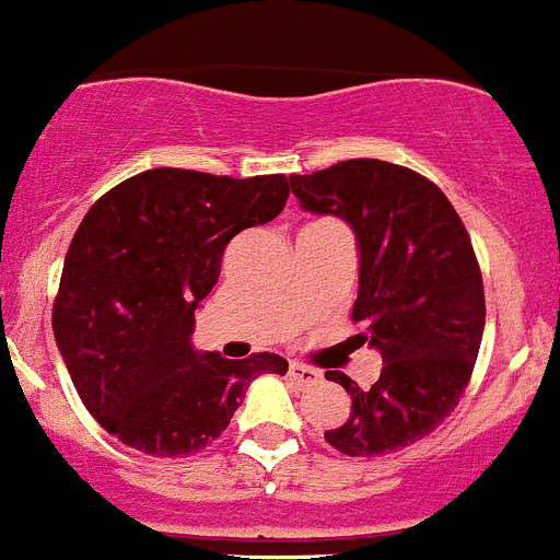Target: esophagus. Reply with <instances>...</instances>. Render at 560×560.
I'll use <instances>...</instances> for the list:
<instances>
[{"instance_id": "esophagus-1", "label": "esophagus", "mask_w": 560, "mask_h": 560, "mask_svg": "<svg viewBox=\"0 0 560 560\" xmlns=\"http://www.w3.org/2000/svg\"><path fill=\"white\" fill-rule=\"evenodd\" d=\"M289 375H291V381H296V384H316V381L323 378V375H319V370L308 368V364H300V361H291Z\"/></svg>"}]
</instances>
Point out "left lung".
<instances>
[{
	"instance_id": "obj_1",
	"label": "left lung",
	"mask_w": 560,
	"mask_h": 560,
	"mask_svg": "<svg viewBox=\"0 0 560 560\" xmlns=\"http://www.w3.org/2000/svg\"><path fill=\"white\" fill-rule=\"evenodd\" d=\"M289 179L303 210L353 230L355 341L384 359L370 389L325 373L350 395V418L325 440L348 457L412 446L457 407L479 353L485 291L471 237L434 182L393 162L348 160Z\"/></svg>"
}]
</instances>
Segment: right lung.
<instances>
[{
    "instance_id": "add662e5",
    "label": "right lung",
    "mask_w": 560,
    "mask_h": 560,
    "mask_svg": "<svg viewBox=\"0 0 560 560\" xmlns=\"http://www.w3.org/2000/svg\"><path fill=\"white\" fill-rule=\"evenodd\" d=\"M283 173L232 179L153 167L83 215L52 308V330L95 420L151 457L196 454L221 438L260 373L285 375L277 353L224 359L192 348L196 311L219 283L237 232L283 212Z\"/></svg>"
}]
</instances>
